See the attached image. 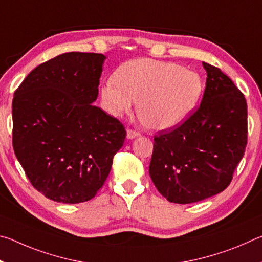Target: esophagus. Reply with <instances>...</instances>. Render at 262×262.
I'll use <instances>...</instances> for the list:
<instances>
[{"mask_svg": "<svg viewBox=\"0 0 262 262\" xmlns=\"http://www.w3.org/2000/svg\"><path fill=\"white\" fill-rule=\"evenodd\" d=\"M141 135V133L140 132H137V130H135V129H128L127 130V139H135V137H137V136H140Z\"/></svg>", "mask_w": 262, "mask_h": 262, "instance_id": "34e87169", "label": "esophagus"}]
</instances>
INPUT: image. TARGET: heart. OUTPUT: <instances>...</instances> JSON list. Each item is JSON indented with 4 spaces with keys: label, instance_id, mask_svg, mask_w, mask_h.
Instances as JSON below:
<instances>
[{
    "label": "heart",
    "instance_id": "heart-1",
    "mask_svg": "<svg viewBox=\"0 0 262 262\" xmlns=\"http://www.w3.org/2000/svg\"><path fill=\"white\" fill-rule=\"evenodd\" d=\"M203 91L200 75L173 62L152 59L127 61L101 86L105 108L114 117L137 113L145 126L167 129L189 117Z\"/></svg>",
    "mask_w": 262,
    "mask_h": 262
}]
</instances>
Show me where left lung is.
<instances>
[{
    "mask_svg": "<svg viewBox=\"0 0 262 262\" xmlns=\"http://www.w3.org/2000/svg\"><path fill=\"white\" fill-rule=\"evenodd\" d=\"M207 72L201 104L173 128L158 132L149 174L170 202L193 203L228 187L247 144V105L243 92L220 68Z\"/></svg>",
    "mask_w": 262,
    "mask_h": 262,
    "instance_id": "8db88e82",
    "label": "left lung"
}]
</instances>
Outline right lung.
Masks as SVG:
<instances>
[{"instance_id": "add662e5", "label": "right lung", "mask_w": 262, "mask_h": 262, "mask_svg": "<svg viewBox=\"0 0 262 262\" xmlns=\"http://www.w3.org/2000/svg\"><path fill=\"white\" fill-rule=\"evenodd\" d=\"M105 56L70 52L31 72L12 99V147L31 185L62 203L103 187L127 132L92 103Z\"/></svg>"}]
</instances>
